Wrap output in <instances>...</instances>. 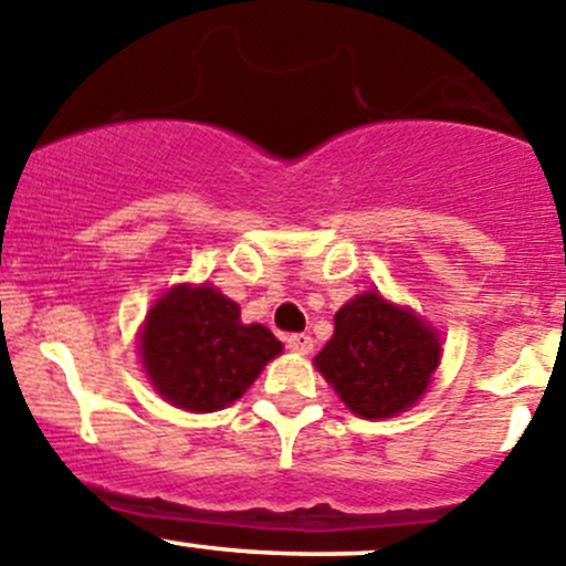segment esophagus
<instances>
[{
	"mask_svg": "<svg viewBox=\"0 0 566 566\" xmlns=\"http://www.w3.org/2000/svg\"><path fill=\"white\" fill-rule=\"evenodd\" d=\"M287 347L293 353H298V356H310L312 347H315V342H312L310 334H293V336H287Z\"/></svg>",
	"mask_w": 566,
	"mask_h": 566,
	"instance_id": "esophagus-1",
	"label": "esophagus"
}]
</instances>
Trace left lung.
Returning <instances> with one entry per match:
<instances>
[{
  "mask_svg": "<svg viewBox=\"0 0 566 566\" xmlns=\"http://www.w3.org/2000/svg\"><path fill=\"white\" fill-rule=\"evenodd\" d=\"M441 364V339L419 315L361 293L334 317L315 356L328 386L361 419H391L421 399Z\"/></svg>",
  "mask_w": 566,
  "mask_h": 566,
  "instance_id": "1",
  "label": "left lung"
}]
</instances>
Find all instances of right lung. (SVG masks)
Returning a JSON list of instances; mask_svg holds the SVG:
<instances>
[{
    "mask_svg": "<svg viewBox=\"0 0 566 566\" xmlns=\"http://www.w3.org/2000/svg\"><path fill=\"white\" fill-rule=\"evenodd\" d=\"M282 342L260 323L243 325L241 306L210 284H177L147 312L139 356L153 389L191 413L241 399Z\"/></svg>",
    "mask_w": 566,
    "mask_h": 566,
    "instance_id": "obj_1",
    "label": "right lung"
}]
</instances>
